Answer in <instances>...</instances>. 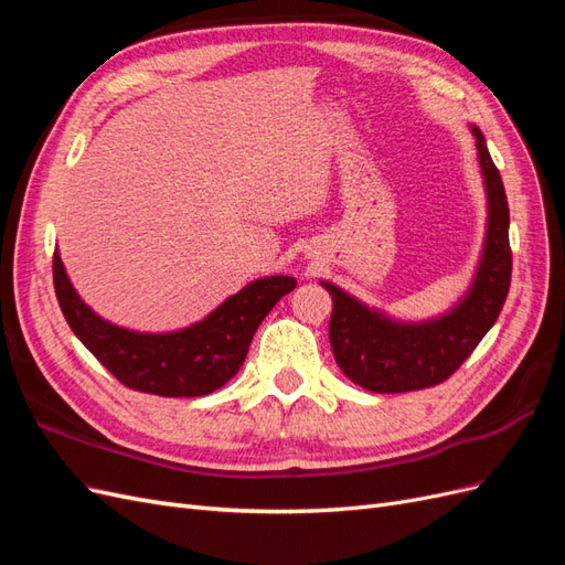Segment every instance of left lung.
<instances>
[{"label":"left lung","mask_w":565,"mask_h":565,"mask_svg":"<svg viewBox=\"0 0 565 565\" xmlns=\"http://www.w3.org/2000/svg\"><path fill=\"white\" fill-rule=\"evenodd\" d=\"M488 204L483 249L471 285L446 313L429 320H398L320 280L334 309L330 344L339 370L374 393L419 391L446 382L467 361L498 320L511 282L509 204L481 129L471 125Z\"/></svg>","instance_id":"obj_1"}]
</instances>
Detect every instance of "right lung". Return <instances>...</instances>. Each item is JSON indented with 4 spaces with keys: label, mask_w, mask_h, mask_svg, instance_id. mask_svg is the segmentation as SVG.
Segmentation results:
<instances>
[{
    "label": "right lung",
    "mask_w": 565,
    "mask_h": 565,
    "mask_svg": "<svg viewBox=\"0 0 565 565\" xmlns=\"http://www.w3.org/2000/svg\"><path fill=\"white\" fill-rule=\"evenodd\" d=\"M54 287L75 337L125 386L164 398L207 396L243 367L262 320L297 280L268 276L247 282L212 313L172 332H139L100 318L67 278L54 252Z\"/></svg>",
    "instance_id": "right-lung-1"
}]
</instances>
